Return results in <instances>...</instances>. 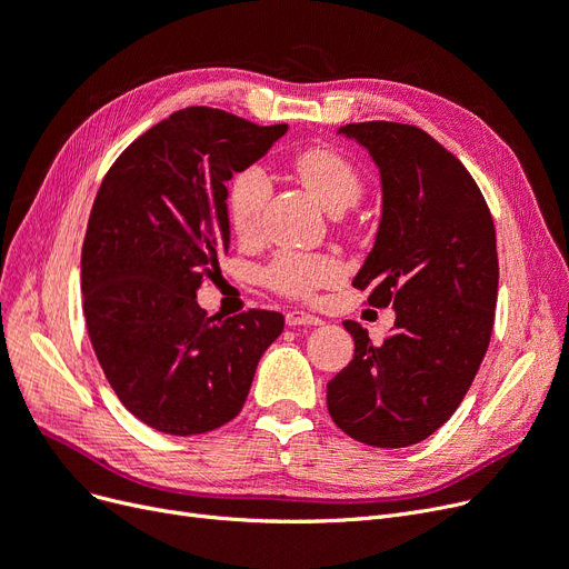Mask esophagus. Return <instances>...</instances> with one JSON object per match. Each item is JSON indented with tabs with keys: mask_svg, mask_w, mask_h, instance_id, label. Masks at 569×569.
<instances>
[{
	"mask_svg": "<svg viewBox=\"0 0 569 569\" xmlns=\"http://www.w3.org/2000/svg\"><path fill=\"white\" fill-rule=\"evenodd\" d=\"M286 323L290 328H298V326H321V319L313 317V313L300 311V309H292L286 313Z\"/></svg>",
	"mask_w": 569,
	"mask_h": 569,
	"instance_id": "obj_1",
	"label": "esophagus"
}]
</instances>
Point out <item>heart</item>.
<instances>
[{
	"label": "heart",
	"instance_id": "1",
	"mask_svg": "<svg viewBox=\"0 0 569 569\" xmlns=\"http://www.w3.org/2000/svg\"><path fill=\"white\" fill-rule=\"evenodd\" d=\"M292 163L305 184L332 213L353 206L363 194L359 168L332 147H309ZM269 192L271 182L262 166H246L229 178L224 208L229 227L237 237L246 239L256 234ZM340 277V262L328 256H317V252H279L262 271V279L271 290L292 300H311L321 288L335 283Z\"/></svg>",
	"mask_w": 569,
	"mask_h": 569
}]
</instances>
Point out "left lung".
<instances>
[{
  "label": "left lung",
  "instance_id": "left-lung-1",
  "mask_svg": "<svg viewBox=\"0 0 569 569\" xmlns=\"http://www.w3.org/2000/svg\"><path fill=\"white\" fill-rule=\"evenodd\" d=\"M382 176V220L353 288L393 307L375 345L345 321L353 359L328 382V412L372 448H406L443 427L488 351L499 286L497 237L486 197L452 152L410 123H347Z\"/></svg>",
  "mask_w": 569,
  "mask_h": 569
}]
</instances>
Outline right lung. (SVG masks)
Returning a JSON list of instances; mask_svg holds the SVG:
<instances>
[{
    "label": "right lung",
    "mask_w": 569,
    "mask_h": 569,
    "mask_svg": "<svg viewBox=\"0 0 569 569\" xmlns=\"http://www.w3.org/2000/svg\"><path fill=\"white\" fill-rule=\"evenodd\" d=\"M288 131L216 108H184L117 157L81 246L83 319L119 401L161 433L234 419L283 313L218 321L197 305L229 248L224 182Z\"/></svg>",
    "instance_id": "1"
}]
</instances>
